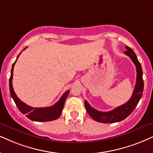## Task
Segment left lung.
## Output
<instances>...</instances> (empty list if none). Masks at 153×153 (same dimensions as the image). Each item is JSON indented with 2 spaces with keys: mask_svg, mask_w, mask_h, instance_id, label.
<instances>
[{
  "mask_svg": "<svg viewBox=\"0 0 153 153\" xmlns=\"http://www.w3.org/2000/svg\"><path fill=\"white\" fill-rule=\"evenodd\" d=\"M126 51H124V53L126 54L131 58L132 61L136 65V82L135 85L134 90H133V94L131 99L128 100L126 103L123 104V105L119 106L114 109L109 111H98L93 107H92L88 102L85 101V106L86 110L89 114V115L93 119L94 121L100 123H110L119 122L122 121L126 118L128 117L129 115L132 113L135 108L136 107L137 104L140 101L141 97L143 92L144 83L143 80V70L140 62L138 61L136 53L134 51L128 46H126Z\"/></svg>",
  "mask_w": 153,
  "mask_h": 153,
  "instance_id": "1",
  "label": "left lung"
}]
</instances>
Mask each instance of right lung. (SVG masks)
Listing matches in <instances>:
<instances>
[{
	"mask_svg": "<svg viewBox=\"0 0 153 153\" xmlns=\"http://www.w3.org/2000/svg\"><path fill=\"white\" fill-rule=\"evenodd\" d=\"M26 49V48H25ZM21 51V52H22ZM21 52L17 56V59H18L19 56L20 55ZM15 61V63L13 64L12 69H11V75L9 80V86H10V92L12 98L14 100L15 104L18 108L19 110L21 111V113L23 114L26 115V117L30 119L32 121H50L53 120L57 119L60 117V115L62 113V110L64 107V103L65 100L68 96L70 90H68L63 94L59 101L56 103L54 105L51 106L50 107H41V108H34L30 106L27 105L17 97V96L14 92L13 88V69H14L15 63L17 61Z\"/></svg>",
	"mask_w": 153,
	"mask_h": 153,
	"instance_id": "obj_1",
	"label": "right lung"
}]
</instances>
